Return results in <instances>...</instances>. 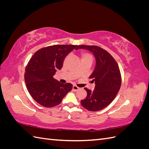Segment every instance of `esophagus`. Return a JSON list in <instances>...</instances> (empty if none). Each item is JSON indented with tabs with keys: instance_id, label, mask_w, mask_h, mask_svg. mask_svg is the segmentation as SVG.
<instances>
[{
	"instance_id": "34e87169",
	"label": "esophagus",
	"mask_w": 149,
	"mask_h": 149,
	"mask_svg": "<svg viewBox=\"0 0 149 149\" xmlns=\"http://www.w3.org/2000/svg\"><path fill=\"white\" fill-rule=\"evenodd\" d=\"M73 89L74 90V91H77V90L79 89V87H78L77 86H76V85H73Z\"/></svg>"
}]
</instances>
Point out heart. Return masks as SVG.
Masks as SVG:
<instances>
[{
  "instance_id": "b5f03b06",
  "label": "heart",
  "mask_w": 149,
  "mask_h": 149,
  "mask_svg": "<svg viewBox=\"0 0 149 149\" xmlns=\"http://www.w3.org/2000/svg\"><path fill=\"white\" fill-rule=\"evenodd\" d=\"M81 57L82 61L86 60H93L92 55L89 53L86 52H82L81 53Z\"/></svg>"
}]
</instances>
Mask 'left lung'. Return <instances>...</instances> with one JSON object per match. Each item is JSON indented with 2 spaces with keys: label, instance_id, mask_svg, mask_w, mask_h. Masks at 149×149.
<instances>
[{
  "label": "left lung",
  "instance_id": "obj_1",
  "mask_svg": "<svg viewBox=\"0 0 149 149\" xmlns=\"http://www.w3.org/2000/svg\"><path fill=\"white\" fill-rule=\"evenodd\" d=\"M93 53L96 58L95 68L89 78L93 79L95 88L91 91L86 88L85 99L81 104L90 111H98L109 105L118 94L122 82L121 74L114 58L104 49L96 45H78Z\"/></svg>",
  "mask_w": 149,
  "mask_h": 149
}]
</instances>
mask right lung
<instances>
[{
    "label": "right lung",
    "mask_w": 149,
    "mask_h": 149,
    "mask_svg": "<svg viewBox=\"0 0 149 149\" xmlns=\"http://www.w3.org/2000/svg\"><path fill=\"white\" fill-rule=\"evenodd\" d=\"M77 48L73 45L48 46L38 49L30 58L25 68V81L29 93L40 105L45 107L58 106L73 88L72 84H62L53 76L62 68L68 54Z\"/></svg>",
    "instance_id": "right-lung-1"
}]
</instances>
